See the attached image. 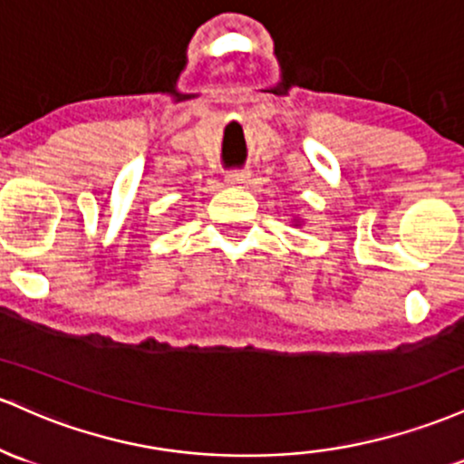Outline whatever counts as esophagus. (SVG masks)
<instances>
[{
	"instance_id": "obj_1",
	"label": "esophagus",
	"mask_w": 464,
	"mask_h": 464,
	"mask_svg": "<svg viewBox=\"0 0 464 464\" xmlns=\"http://www.w3.org/2000/svg\"><path fill=\"white\" fill-rule=\"evenodd\" d=\"M226 184L227 186L247 184V173L246 170H230V173H226Z\"/></svg>"
}]
</instances>
